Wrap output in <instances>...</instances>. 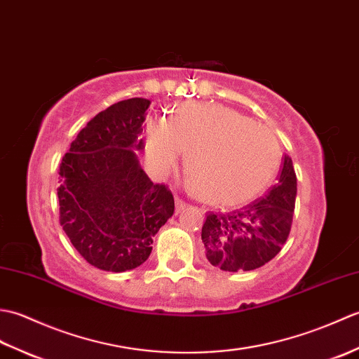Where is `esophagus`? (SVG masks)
Listing matches in <instances>:
<instances>
[{"label":"esophagus","instance_id":"1","mask_svg":"<svg viewBox=\"0 0 359 359\" xmlns=\"http://www.w3.org/2000/svg\"><path fill=\"white\" fill-rule=\"evenodd\" d=\"M187 208V203L180 199V197H175V212H180Z\"/></svg>","mask_w":359,"mask_h":359}]
</instances>
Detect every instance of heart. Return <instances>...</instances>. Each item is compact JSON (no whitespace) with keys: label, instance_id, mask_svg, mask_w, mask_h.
I'll return each mask as SVG.
<instances>
[{"label":"heart","instance_id":"b5f03b06","mask_svg":"<svg viewBox=\"0 0 359 359\" xmlns=\"http://www.w3.org/2000/svg\"><path fill=\"white\" fill-rule=\"evenodd\" d=\"M184 152L191 187L215 205L253 199L280 165V144L271 129L220 104L185 103L166 125H147V157L156 172L172 170Z\"/></svg>","mask_w":359,"mask_h":359}]
</instances>
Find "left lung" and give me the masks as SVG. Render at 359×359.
<instances>
[{
	"mask_svg": "<svg viewBox=\"0 0 359 359\" xmlns=\"http://www.w3.org/2000/svg\"><path fill=\"white\" fill-rule=\"evenodd\" d=\"M296 201V172L287 154L278 184L264 197L230 212H208L205 255L224 271H250L270 262L287 242Z\"/></svg>",
	"mask_w": 359,
	"mask_h": 359,
	"instance_id": "left-lung-1",
	"label": "left lung"
}]
</instances>
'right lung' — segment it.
<instances>
[{
	"label": "right lung",
	"instance_id": "obj_1",
	"mask_svg": "<svg viewBox=\"0 0 359 359\" xmlns=\"http://www.w3.org/2000/svg\"><path fill=\"white\" fill-rule=\"evenodd\" d=\"M151 102L129 98L88 121L60 165V224L86 262L104 271L137 269L174 215L172 193L152 184L135 151L144 148Z\"/></svg>",
	"mask_w": 359,
	"mask_h": 359
}]
</instances>
